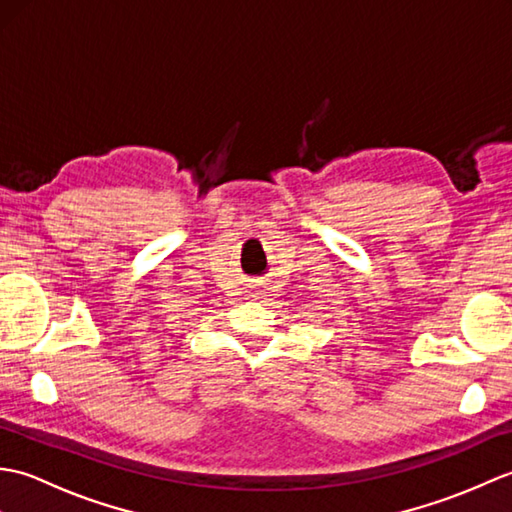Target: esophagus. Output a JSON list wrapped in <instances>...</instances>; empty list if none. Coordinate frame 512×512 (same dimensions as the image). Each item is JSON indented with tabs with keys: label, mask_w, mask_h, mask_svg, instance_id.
Returning <instances> with one entry per match:
<instances>
[{
	"label": "esophagus",
	"mask_w": 512,
	"mask_h": 512,
	"mask_svg": "<svg viewBox=\"0 0 512 512\" xmlns=\"http://www.w3.org/2000/svg\"><path fill=\"white\" fill-rule=\"evenodd\" d=\"M253 297H255V299H264V297H266V292H262V290H257Z\"/></svg>",
	"instance_id": "34e87169"
}]
</instances>
